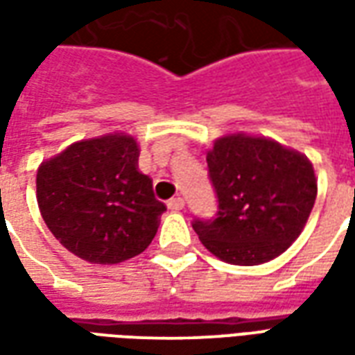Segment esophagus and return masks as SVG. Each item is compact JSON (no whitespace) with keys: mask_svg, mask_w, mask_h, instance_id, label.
I'll list each match as a JSON object with an SVG mask.
<instances>
[{"mask_svg":"<svg viewBox=\"0 0 355 355\" xmlns=\"http://www.w3.org/2000/svg\"><path fill=\"white\" fill-rule=\"evenodd\" d=\"M167 207L171 211H182L184 209V200L182 198H173V200L167 201Z\"/></svg>","mask_w":355,"mask_h":355,"instance_id":"34e87169","label":"esophagus"}]
</instances>
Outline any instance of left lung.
Here are the masks:
<instances>
[{"label": "left lung", "instance_id": "8db88e82", "mask_svg": "<svg viewBox=\"0 0 355 355\" xmlns=\"http://www.w3.org/2000/svg\"><path fill=\"white\" fill-rule=\"evenodd\" d=\"M216 215L193 218L211 253L254 266L279 257L300 236L312 213L318 182L304 155L274 140L232 135L207 154Z\"/></svg>", "mask_w": 355, "mask_h": 355}]
</instances>
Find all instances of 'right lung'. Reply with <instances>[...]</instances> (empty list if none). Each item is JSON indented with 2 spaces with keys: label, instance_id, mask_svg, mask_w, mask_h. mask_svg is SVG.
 Masks as SVG:
<instances>
[{
  "label": "right lung",
  "instance_id": "obj_1",
  "mask_svg": "<svg viewBox=\"0 0 355 355\" xmlns=\"http://www.w3.org/2000/svg\"><path fill=\"white\" fill-rule=\"evenodd\" d=\"M127 135L76 142L37 169V205L47 228L83 261L117 264L140 254L167 211L137 169Z\"/></svg>",
  "mask_w": 355,
  "mask_h": 355
}]
</instances>
